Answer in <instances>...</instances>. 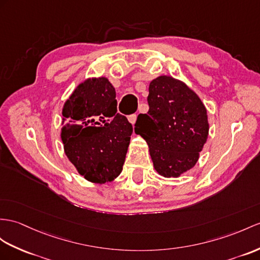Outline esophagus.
<instances>
[{
	"label": "esophagus",
	"instance_id": "obj_1",
	"mask_svg": "<svg viewBox=\"0 0 260 260\" xmlns=\"http://www.w3.org/2000/svg\"><path fill=\"white\" fill-rule=\"evenodd\" d=\"M128 120H129V121H130L132 124H135L136 121H137V115H136V113H134V115H130V116L128 117Z\"/></svg>",
	"mask_w": 260,
	"mask_h": 260
}]
</instances>
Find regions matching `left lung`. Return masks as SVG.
Listing matches in <instances>:
<instances>
[{
    "mask_svg": "<svg viewBox=\"0 0 260 260\" xmlns=\"http://www.w3.org/2000/svg\"><path fill=\"white\" fill-rule=\"evenodd\" d=\"M148 104L135 131L147 141L156 172L175 178L199 160L208 136L206 109L198 94L169 76L150 82Z\"/></svg>",
    "mask_w": 260,
    "mask_h": 260,
    "instance_id": "1",
    "label": "left lung"
}]
</instances>
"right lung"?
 <instances>
[{
	"mask_svg": "<svg viewBox=\"0 0 260 260\" xmlns=\"http://www.w3.org/2000/svg\"><path fill=\"white\" fill-rule=\"evenodd\" d=\"M61 140L67 157L93 183L112 181L122 171L132 124L117 112L116 90L105 77L80 84L62 108Z\"/></svg>",
	"mask_w": 260,
	"mask_h": 260,
	"instance_id": "add662e5",
	"label": "right lung"
}]
</instances>
